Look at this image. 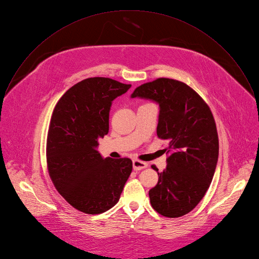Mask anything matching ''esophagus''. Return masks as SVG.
Masks as SVG:
<instances>
[{"mask_svg": "<svg viewBox=\"0 0 259 259\" xmlns=\"http://www.w3.org/2000/svg\"><path fill=\"white\" fill-rule=\"evenodd\" d=\"M133 167H134V170L139 171V170L147 168L148 164L146 162H143V161H140V160H134L133 161Z\"/></svg>", "mask_w": 259, "mask_h": 259, "instance_id": "34e87169", "label": "esophagus"}]
</instances>
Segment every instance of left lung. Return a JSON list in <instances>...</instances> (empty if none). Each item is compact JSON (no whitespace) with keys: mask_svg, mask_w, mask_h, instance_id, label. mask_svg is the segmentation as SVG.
Returning a JSON list of instances; mask_svg holds the SVG:
<instances>
[{"mask_svg":"<svg viewBox=\"0 0 259 259\" xmlns=\"http://www.w3.org/2000/svg\"><path fill=\"white\" fill-rule=\"evenodd\" d=\"M131 97L159 104L157 136L168 141L167 153L172 152L163 172L152 166L159 179L149 191L151 204L164 217L184 215L204 196L217 167L219 138L212 113L193 89L168 78L139 86Z\"/></svg>","mask_w":259,"mask_h":259,"instance_id":"8db88e82","label":"left lung"}]
</instances>
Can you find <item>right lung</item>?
<instances>
[{"label":"right lung","instance_id":"right-lung-1","mask_svg":"<svg viewBox=\"0 0 259 259\" xmlns=\"http://www.w3.org/2000/svg\"><path fill=\"white\" fill-rule=\"evenodd\" d=\"M132 85L95 77L71 87L57 103L48 133L47 161L60 194L75 208L101 213L117 203L128 179V158H103L98 139L108 134L112 101Z\"/></svg>","mask_w":259,"mask_h":259}]
</instances>
